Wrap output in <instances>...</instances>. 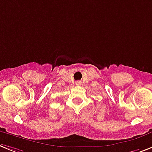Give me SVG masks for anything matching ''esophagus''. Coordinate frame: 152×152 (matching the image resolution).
Returning a JSON list of instances; mask_svg holds the SVG:
<instances>
[{
  "label": "esophagus",
  "mask_w": 152,
  "mask_h": 152,
  "mask_svg": "<svg viewBox=\"0 0 152 152\" xmlns=\"http://www.w3.org/2000/svg\"><path fill=\"white\" fill-rule=\"evenodd\" d=\"M76 85H81V81H76Z\"/></svg>",
  "instance_id": "obj_1"
}]
</instances>
